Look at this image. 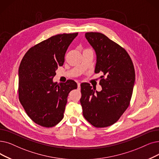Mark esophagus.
Segmentation results:
<instances>
[{
  "instance_id": "34e87169",
  "label": "esophagus",
  "mask_w": 159,
  "mask_h": 159,
  "mask_svg": "<svg viewBox=\"0 0 159 159\" xmlns=\"http://www.w3.org/2000/svg\"><path fill=\"white\" fill-rule=\"evenodd\" d=\"M77 86H78V89H80V82H77Z\"/></svg>"
}]
</instances>
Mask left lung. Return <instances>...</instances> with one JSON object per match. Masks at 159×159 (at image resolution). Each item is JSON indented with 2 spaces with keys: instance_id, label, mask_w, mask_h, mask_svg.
I'll return each instance as SVG.
<instances>
[{
  "instance_id": "8db88e82",
  "label": "left lung",
  "mask_w": 159,
  "mask_h": 159,
  "mask_svg": "<svg viewBox=\"0 0 159 159\" xmlns=\"http://www.w3.org/2000/svg\"><path fill=\"white\" fill-rule=\"evenodd\" d=\"M85 37L95 51V73L102 72L101 92L82 83L80 104L85 119L95 127H106L118 121L129 106L135 81L133 63L127 52L99 32Z\"/></svg>"
}]
</instances>
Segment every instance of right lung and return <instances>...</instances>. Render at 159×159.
Returning a JSON list of instances; mask_svg holds the SVG:
<instances>
[{"label":"right lung","instance_id":"add662e5","mask_svg":"<svg viewBox=\"0 0 159 159\" xmlns=\"http://www.w3.org/2000/svg\"><path fill=\"white\" fill-rule=\"evenodd\" d=\"M78 33L53 36L26 52L19 68V99L26 113L36 124L54 127L63 119L69 93L77 88L73 80L54 82L63 66L68 47Z\"/></svg>","mask_w":159,"mask_h":159}]
</instances>
